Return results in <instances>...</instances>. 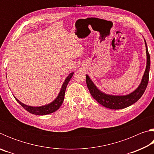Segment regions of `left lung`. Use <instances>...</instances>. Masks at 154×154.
<instances>
[{"instance_id": "1", "label": "left lung", "mask_w": 154, "mask_h": 154, "mask_svg": "<svg viewBox=\"0 0 154 154\" xmlns=\"http://www.w3.org/2000/svg\"><path fill=\"white\" fill-rule=\"evenodd\" d=\"M145 41L146 56H147V64L146 68L143 75L141 82L136 89L133 92H130L126 95H113L103 92L99 90L97 86L90 79V77L86 75V83L88 90L91 95L97 101V102L105 106L106 108L111 109H122L128 107L133 105L141 97L145 92L147 88L148 81H149V74L150 69V56L148 52L147 45Z\"/></svg>"}]
</instances>
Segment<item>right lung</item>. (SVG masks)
<instances>
[{"label":"right lung","instance_id":"1","mask_svg":"<svg viewBox=\"0 0 154 154\" xmlns=\"http://www.w3.org/2000/svg\"><path fill=\"white\" fill-rule=\"evenodd\" d=\"M73 74H74V72H72L68 75L66 79H65L64 82H63V83H62L60 90L57 97L54 99L52 102H51L49 104H47V105L38 106H33L27 105H25V104H24L22 102H20V101L18 100L16 97H15H15V100L17 101V103H19L22 107H24L26 110L30 113L38 115V116H44V115H48L49 113H54V112L56 111L60 107L62 103H63L64 99L65 91H66V86L68 83L69 82V81L71 80V77H72V75H73Z\"/></svg>","mask_w":154,"mask_h":154}]
</instances>
